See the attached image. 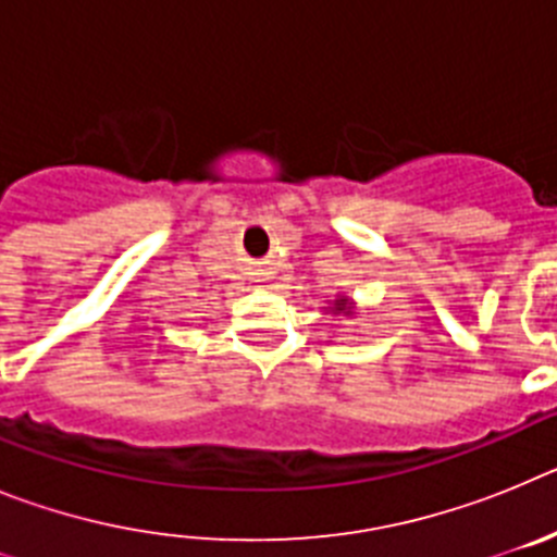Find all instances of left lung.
Listing matches in <instances>:
<instances>
[{
  "mask_svg": "<svg viewBox=\"0 0 557 557\" xmlns=\"http://www.w3.org/2000/svg\"><path fill=\"white\" fill-rule=\"evenodd\" d=\"M332 312H334V314H339V312H343V314H348V312H351V304H348V298H346V295H339L337 301L332 304Z\"/></svg>",
  "mask_w": 557,
  "mask_h": 557,
  "instance_id": "8db88e82",
  "label": "left lung"
}]
</instances>
